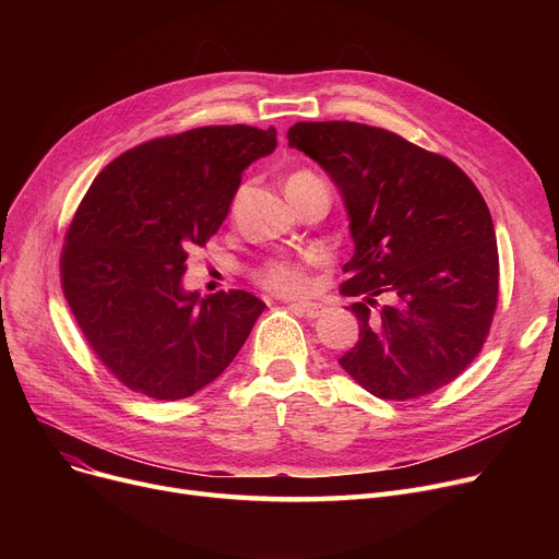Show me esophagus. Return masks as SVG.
Instances as JSON below:
<instances>
[{
	"mask_svg": "<svg viewBox=\"0 0 559 559\" xmlns=\"http://www.w3.org/2000/svg\"><path fill=\"white\" fill-rule=\"evenodd\" d=\"M295 308L299 312H304L308 319H317V317L326 312V306L319 304V301H299V304H295Z\"/></svg>",
	"mask_w": 559,
	"mask_h": 559,
	"instance_id": "34e87169",
	"label": "esophagus"
}]
</instances>
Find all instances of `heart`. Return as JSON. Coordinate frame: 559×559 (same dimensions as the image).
<instances>
[{
  "label": "heart",
  "mask_w": 559,
  "mask_h": 559,
  "mask_svg": "<svg viewBox=\"0 0 559 559\" xmlns=\"http://www.w3.org/2000/svg\"><path fill=\"white\" fill-rule=\"evenodd\" d=\"M312 179V174L308 171H297L292 174L287 183H299ZM308 264L310 258L304 260H289V258H281V260H272L262 267L260 272V281L264 287L276 289L281 295H301V292L308 289L310 281H308Z\"/></svg>",
  "instance_id": "b5f03b06"
}]
</instances>
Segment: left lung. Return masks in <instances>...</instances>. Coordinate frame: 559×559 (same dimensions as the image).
<instances>
[{"label":"left lung","mask_w":559,"mask_h":559,"mask_svg":"<svg viewBox=\"0 0 559 559\" xmlns=\"http://www.w3.org/2000/svg\"><path fill=\"white\" fill-rule=\"evenodd\" d=\"M292 150L324 169L348 215L344 297L360 340L337 360L369 394L426 396L480 354L498 299L487 203L449 158L358 122H297Z\"/></svg>","instance_id":"obj_1"}]
</instances>
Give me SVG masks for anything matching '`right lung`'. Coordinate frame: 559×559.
<instances>
[{"instance_id":"right-lung-1","label":"right lung","mask_w":559,"mask_h":559,"mask_svg":"<svg viewBox=\"0 0 559 559\" xmlns=\"http://www.w3.org/2000/svg\"><path fill=\"white\" fill-rule=\"evenodd\" d=\"M276 129L203 127L133 146L102 169L66 235L70 310L104 367L156 401L188 399L233 362L264 304L245 289L201 299L188 251L224 224L242 171Z\"/></svg>"}]
</instances>
